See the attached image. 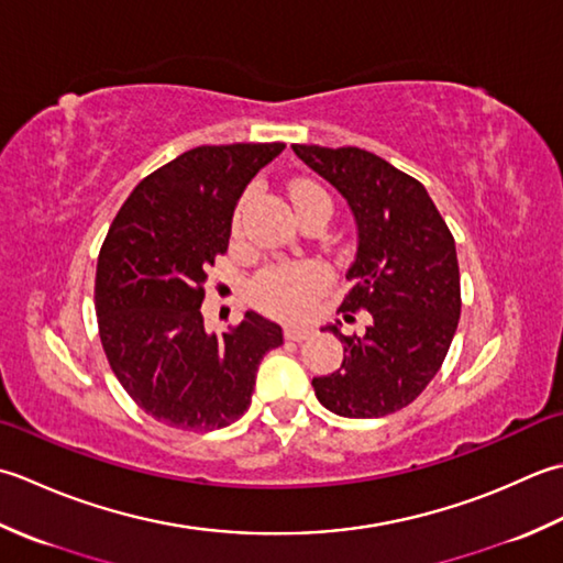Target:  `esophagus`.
<instances>
[{
    "label": "esophagus",
    "instance_id": "esophagus-1",
    "mask_svg": "<svg viewBox=\"0 0 563 563\" xmlns=\"http://www.w3.org/2000/svg\"><path fill=\"white\" fill-rule=\"evenodd\" d=\"M313 335V330L308 325H286L284 328V338L294 340V342H303Z\"/></svg>",
    "mask_w": 563,
    "mask_h": 563
}]
</instances>
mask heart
Masks as SVG:
<instances>
[{
    "mask_svg": "<svg viewBox=\"0 0 563 563\" xmlns=\"http://www.w3.org/2000/svg\"><path fill=\"white\" fill-rule=\"evenodd\" d=\"M250 189L240 199L235 216H233V228L238 231L240 221H243L245 203L250 199ZM330 201L328 191L316 185V181L298 179L291 185V201L298 209L306 201ZM330 284V269L318 260H298V262H286V265H274L265 269L252 284V294H255L257 303L265 306L267 311L277 313L282 318H303L316 298L328 289Z\"/></svg>",
    "mask_w": 563,
    "mask_h": 563,
    "instance_id": "obj_1",
    "label": "heart"
}]
</instances>
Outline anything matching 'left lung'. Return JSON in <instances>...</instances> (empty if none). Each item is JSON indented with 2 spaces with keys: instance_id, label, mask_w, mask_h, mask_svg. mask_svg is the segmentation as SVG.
<instances>
[{
  "instance_id": "8db88e82",
  "label": "left lung",
  "mask_w": 563,
  "mask_h": 563,
  "mask_svg": "<svg viewBox=\"0 0 563 563\" xmlns=\"http://www.w3.org/2000/svg\"><path fill=\"white\" fill-rule=\"evenodd\" d=\"M330 181L357 223V252L347 269L345 320L369 311L364 335L328 325L345 360L316 376L320 404L342 418H382L412 404L440 372L462 313L454 238L428 189L362 147L291 145Z\"/></svg>"
}]
</instances>
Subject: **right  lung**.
<instances>
[{
    "instance_id": "add662e5",
    "label": "right lung",
    "mask_w": 563,
    "mask_h": 563,
    "mask_svg": "<svg viewBox=\"0 0 563 563\" xmlns=\"http://www.w3.org/2000/svg\"><path fill=\"white\" fill-rule=\"evenodd\" d=\"M284 143L201 145L137 185L97 262L107 360L137 406L169 428L209 432L250 408L262 357L284 342L255 311L223 335L203 328V284L225 255L233 211Z\"/></svg>"
}]
</instances>
